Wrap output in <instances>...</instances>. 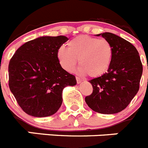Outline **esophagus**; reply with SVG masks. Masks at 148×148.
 Wrapping results in <instances>:
<instances>
[{
    "mask_svg": "<svg viewBox=\"0 0 148 148\" xmlns=\"http://www.w3.org/2000/svg\"><path fill=\"white\" fill-rule=\"evenodd\" d=\"M76 82H77V83H78V84H80L81 82H82V79H81L80 78H79V77L76 76Z\"/></svg>",
    "mask_w": 148,
    "mask_h": 148,
    "instance_id": "obj_1",
    "label": "esophagus"
}]
</instances>
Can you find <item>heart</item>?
Listing matches in <instances>:
<instances>
[{"instance_id":"b5f03b06","label":"heart","mask_w":148,"mask_h":148,"mask_svg":"<svg viewBox=\"0 0 148 148\" xmlns=\"http://www.w3.org/2000/svg\"><path fill=\"white\" fill-rule=\"evenodd\" d=\"M113 47L108 40L79 35L68 43V49L58 48L57 57L63 69L71 72L78 63V72L95 78L107 72L113 59Z\"/></svg>"}]
</instances>
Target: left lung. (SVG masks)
<instances>
[{
    "mask_svg": "<svg viewBox=\"0 0 148 148\" xmlns=\"http://www.w3.org/2000/svg\"><path fill=\"white\" fill-rule=\"evenodd\" d=\"M96 35L110 43L113 59L107 73L89 81L93 90L85 101L95 112L114 114L125 109L138 92L142 64L136 48L129 41L110 32Z\"/></svg>",
    "mask_w": 148,
    "mask_h": 148,
    "instance_id": "1",
    "label": "left lung"
}]
</instances>
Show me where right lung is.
I'll return each mask as SVG.
<instances>
[{
    "label": "right lung",
    "instance_id": "obj_1",
    "mask_svg": "<svg viewBox=\"0 0 148 148\" xmlns=\"http://www.w3.org/2000/svg\"><path fill=\"white\" fill-rule=\"evenodd\" d=\"M66 36H43L20 47L9 64V87L26 113L34 117L49 116L62 104V91L76 84L75 75L61 67L58 48Z\"/></svg>",
    "mask_w": 148,
    "mask_h": 148
}]
</instances>
